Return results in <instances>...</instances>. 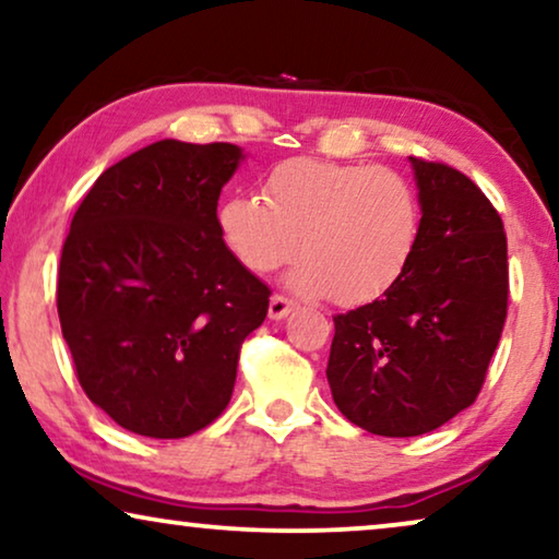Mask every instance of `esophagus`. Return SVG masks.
Segmentation results:
<instances>
[{
	"label": "esophagus",
	"instance_id": "34e87169",
	"mask_svg": "<svg viewBox=\"0 0 559 559\" xmlns=\"http://www.w3.org/2000/svg\"><path fill=\"white\" fill-rule=\"evenodd\" d=\"M293 308H295V302L289 300V297L280 295V293L272 295V300H270V318L272 320H282Z\"/></svg>",
	"mask_w": 559,
	"mask_h": 559
}]
</instances>
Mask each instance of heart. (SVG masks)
Segmentation results:
<instances>
[{
    "label": "heart",
    "instance_id": "heart-1",
    "mask_svg": "<svg viewBox=\"0 0 559 559\" xmlns=\"http://www.w3.org/2000/svg\"><path fill=\"white\" fill-rule=\"evenodd\" d=\"M262 200L221 205V236L254 274L302 259L293 282L338 305H361L402 280L415 257L423 203L392 167L293 157L272 167Z\"/></svg>",
    "mask_w": 559,
    "mask_h": 559
}]
</instances>
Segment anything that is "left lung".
<instances>
[{"mask_svg":"<svg viewBox=\"0 0 559 559\" xmlns=\"http://www.w3.org/2000/svg\"><path fill=\"white\" fill-rule=\"evenodd\" d=\"M409 163L423 203L415 257L384 295L333 316L325 369L341 415L384 438L438 430L476 402L509 308L499 211L455 167Z\"/></svg>","mask_w":559,"mask_h":559,"instance_id":"8db88e82","label":"left lung"}]
</instances>
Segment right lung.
Listing matches in <instances>:
<instances>
[{
    "mask_svg": "<svg viewBox=\"0 0 559 559\" xmlns=\"http://www.w3.org/2000/svg\"><path fill=\"white\" fill-rule=\"evenodd\" d=\"M228 142L163 140L104 170L58 270L60 331L96 407L144 438H188L231 400L241 343L272 289L224 243Z\"/></svg>",
    "mask_w": 559,
    "mask_h": 559,
    "instance_id": "obj_1",
    "label": "right lung"
}]
</instances>
